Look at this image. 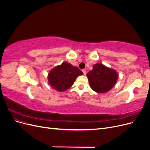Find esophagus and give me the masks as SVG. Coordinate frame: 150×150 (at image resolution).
<instances>
[{
  "instance_id": "1",
  "label": "esophagus",
  "mask_w": 150,
  "mask_h": 150,
  "mask_svg": "<svg viewBox=\"0 0 150 150\" xmlns=\"http://www.w3.org/2000/svg\"><path fill=\"white\" fill-rule=\"evenodd\" d=\"M83 72L84 75H86V71L85 69H83Z\"/></svg>"
}]
</instances>
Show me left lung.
Instances as JSON below:
<instances>
[{"label":"left lung","mask_w":150,"mask_h":150,"mask_svg":"<svg viewBox=\"0 0 150 150\" xmlns=\"http://www.w3.org/2000/svg\"><path fill=\"white\" fill-rule=\"evenodd\" d=\"M86 74L90 87L98 93H104L113 88L118 78L116 71L100 63L94 64Z\"/></svg>","instance_id":"obj_1"}]
</instances>
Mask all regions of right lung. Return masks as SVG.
Instances as JSON below:
<instances>
[{"label": "right lung", "instance_id": "obj_1", "mask_svg": "<svg viewBox=\"0 0 150 150\" xmlns=\"http://www.w3.org/2000/svg\"><path fill=\"white\" fill-rule=\"evenodd\" d=\"M83 74L78 67L72 66L67 62L56 66L48 74L49 84L57 91H65L74 83L79 76Z\"/></svg>", "mask_w": 150, "mask_h": 150}]
</instances>
